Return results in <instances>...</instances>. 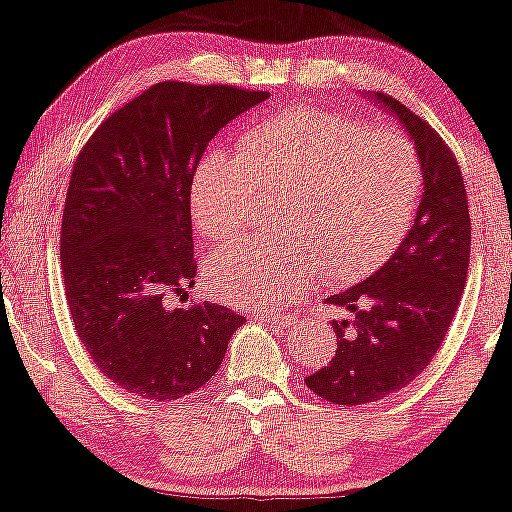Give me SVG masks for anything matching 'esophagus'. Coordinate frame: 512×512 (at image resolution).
Masks as SVG:
<instances>
[{
	"mask_svg": "<svg viewBox=\"0 0 512 512\" xmlns=\"http://www.w3.org/2000/svg\"><path fill=\"white\" fill-rule=\"evenodd\" d=\"M251 316L258 318V321H265L274 325V328H291L293 316H281V314H270V311H251Z\"/></svg>",
	"mask_w": 512,
	"mask_h": 512,
	"instance_id": "34e87169",
	"label": "esophagus"
}]
</instances>
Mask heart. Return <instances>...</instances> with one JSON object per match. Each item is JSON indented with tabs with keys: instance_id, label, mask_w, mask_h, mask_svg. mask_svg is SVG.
<instances>
[{
	"instance_id": "b5f03b06",
	"label": "heart",
	"mask_w": 512,
	"mask_h": 512,
	"mask_svg": "<svg viewBox=\"0 0 512 512\" xmlns=\"http://www.w3.org/2000/svg\"><path fill=\"white\" fill-rule=\"evenodd\" d=\"M261 187L284 191L279 231L242 238L207 261L210 286L242 309L291 305L325 265L351 279L388 258L418 214L422 166L404 133L291 108L247 127L240 154L203 157L191 182L196 228L210 240L231 238L254 217Z\"/></svg>"
}]
</instances>
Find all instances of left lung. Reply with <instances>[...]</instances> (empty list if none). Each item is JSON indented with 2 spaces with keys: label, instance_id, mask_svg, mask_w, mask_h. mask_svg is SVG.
I'll list each match as a JSON object with an SVG mask.
<instances>
[{
  "label": "left lung",
  "instance_id": "obj_1",
  "mask_svg": "<svg viewBox=\"0 0 512 512\" xmlns=\"http://www.w3.org/2000/svg\"><path fill=\"white\" fill-rule=\"evenodd\" d=\"M367 99L409 133L425 187L395 254L360 284L325 300L344 311L332 321L337 351L305 383L318 397L346 406L379 402L429 365L453 323L471 249L466 189L450 147L392 96L374 92Z\"/></svg>",
  "mask_w": 512,
  "mask_h": 512
}]
</instances>
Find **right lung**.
Returning a JSON list of instances; mask_svg holds the SVG:
<instances>
[{
  "label": "right lung",
  "mask_w": 512,
  "mask_h": 512,
  "mask_svg": "<svg viewBox=\"0 0 512 512\" xmlns=\"http://www.w3.org/2000/svg\"><path fill=\"white\" fill-rule=\"evenodd\" d=\"M231 85H152L108 117L73 166L62 272L73 328L103 376L170 402L214 379L247 323L217 302L175 307L196 284L191 182L210 140L268 99Z\"/></svg>",
  "instance_id": "1"
}]
</instances>
